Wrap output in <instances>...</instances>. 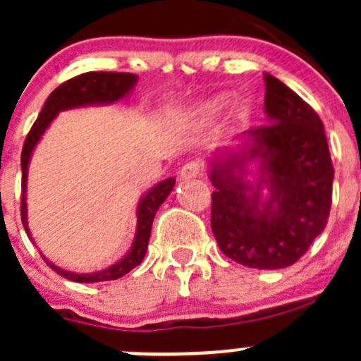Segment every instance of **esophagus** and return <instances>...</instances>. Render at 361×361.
Masks as SVG:
<instances>
[{
    "instance_id": "esophagus-1",
    "label": "esophagus",
    "mask_w": 361,
    "mask_h": 361,
    "mask_svg": "<svg viewBox=\"0 0 361 361\" xmlns=\"http://www.w3.org/2000/svg\"><path fill=\"white\" fill-rule=\"evenodd\" d=\"M202 164L199 160H190V162L185 164L180 171V178L181 180H192V178H199L202 176Z\"/></svg>"
}]
</instances>
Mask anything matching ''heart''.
I'll return each mask as SVG.
<instances>
[{"label":"heart","instance_id":"heart-1","mask_svg":"<svg viewBox=\"0 0 361 361\" xmlns=\"http://www.w3.org/2000/svg\"><path fill=\"white\" fill-rule=\"evenodd\" d=\"M227 103V97H213V99L202 101V103L194 104L188 111V118L195 123H207L221 111V108ZM235 115H241V111H238Z\"/></svg>","mask_w":361,"mask_h":361}]
</instances>
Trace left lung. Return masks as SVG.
<instances>
[{
	"label": "left lung",
	"instance_id": "obj_1",
	"mask_svg": "<svg viewBox=\"0 0 361 361\" xmlns=\"http://www.w3.org/2000/svg\"><path fill=\"white\" fill-rule=\"evenodd\" d=\"M264 82L269 123L250 130L251 147L213 162L211 228L225 257L246 267L281 269L325 231L334 166L318 113L272 75ZM253 158L262 173L255 189L244 181V164ZM264 183L271 195L260 203Z\"/></svg>",
	"mask_w": 361,
	"mask_h": 361
}]
</instances>
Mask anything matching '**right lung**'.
<instances>
[{
	"mask_svg": "<svg viewBox=\"0 0 361 361\" xmlns=\"http://www.w3.org/2000/svg\"><path fill=\"white\" fill-rule=\"evenodd\" d=\"M134 83H136V75H133V73L89 71L82 73V75L61 83V85L50 94L49 99L45 101L38 118L32 123L31 130H29L27 137H25L23 155H20V166H23V204H20V214H23V224L27 235L29 228L27 216H25V211H27V207H25V178H27V164L29 159H31L32 148L36 147V143L39 141L42 134L45 133V129L50 126V122L56 118V115L59 111L68 110V108L85 106V104L115 103V101L122 99L126 94H129V90L133 89ZM173 187L174 178H167V180L155 185V187L152 188L150 192H147V195L141 199L140 206H137V231L136 239H134L133 243V248H130L129 253H127L122 260L116 262L111 267L99 272H92V274H75V272L63 271V269L56 267V265L50 264L47 258L45 262L50 265V269H54V271L57 272V274H61L63 278L75 283H99L113 281V279L122 278L127 272L133 271L134 267H137V265L141 264V260L145 258L155 213H157L160 204L166 201L167 195L171 194Z\"/></svg>",
	"mask_w": 361,
	"mask_h": 361,
	"instance_id": "add662e5",
	"label": "right lung"
}]
</instances>
